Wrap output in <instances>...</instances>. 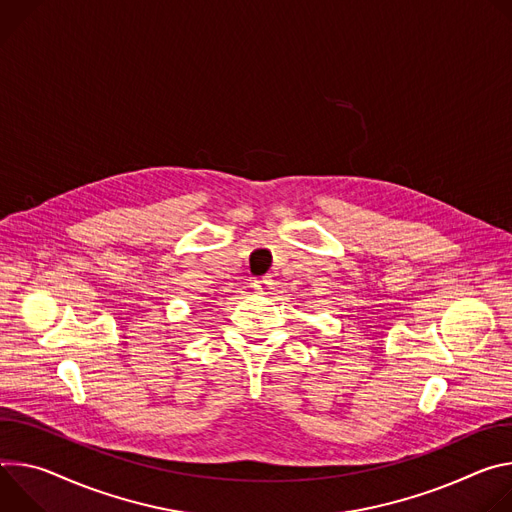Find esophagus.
I'll return each instance as SVG.
<instances>
[{
  "label": "esophagus",
  "instance_id": "34e87169",
  "mask_svg": "<svg viewBox=\"0 0 512 512\" xmlns=\"http://www.w3.org/2000/svg\"><path fill=\"white\" fill-rule=\"evenodd\" d=\"M272 285H274V280H272L270 276H262V278H256V280L252 282V289H254L256 293H260V295H266V293H270Z\"/></svg>",
  "mask_w": 512,
  "mask_h": 512
}]
</instances>
